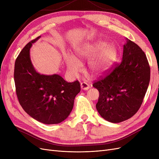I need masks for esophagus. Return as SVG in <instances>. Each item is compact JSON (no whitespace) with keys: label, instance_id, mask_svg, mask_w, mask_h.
Masks as SVG:
<instances>
[{"label":"esophagus","instance_id":"34e87169","mask_svg":"<svg viewBox=\"0 0 159 159\" xmlns=\"http://www.w3.org/2000/svg\"><path fill=\"white\" fill-rule=\"evenodd\" d=\"M81 88L84 90H88L89 89V85L85 82L81 83Z\"/></svg>","mask_w":159,"mask_h":159}]
</instances>
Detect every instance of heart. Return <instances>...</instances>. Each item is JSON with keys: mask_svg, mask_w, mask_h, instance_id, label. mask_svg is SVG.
I'll list each match as a JSON object with an SVG mask.
<instances>
[{"mask_svg": "<svg viewBox=\"0 0 159 159\" xmlns=\"http://www.w3.org/2000/svg\"><path fill=\"white\" fill-rule=\"evenodd\" d=\"M116 48L112 44H107L104 40H97L81 46L75 50L76 57L67 54L65 60L67 68L71 74H77L81 70V64L79 61L89 60V68L93 74L103 73L108 70L116 56Z\"/></svg>", "mask_w": 159, "mask_h": 159, "instance_id": "1", "label": "heart"}]
</instances>
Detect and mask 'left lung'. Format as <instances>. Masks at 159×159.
I'll list each match as a JSON object with an SVG mask.
<instances>
[{
    "mask_svg": "<svg viewBox=\"0 0 159 159\" xmlns=\"http://www.w3.org/2000/svg\"><path fill=\"white\" fill-rule=\"evenodd\" d=\"M150 75L145 52L127 38L122 61L93 84L99 92L96 109L101 116L113 123L133 117L143 103Z\"/></svg>",
    "mask_w": 159,
    "mask_h": 159,
    "instance_id": "1",
    "label": "left lung"
}]
</instances>
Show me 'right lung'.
Listing matches in <instances>:
<instances>
[{
	"mask_svg": "<svg viewBox=\"0 0 159 159\" xmlns=\"http://www.w3.org/2000/svg\"><path fill=\"white\" fill-rule=\"evenodd\" d=\"M40 38L28 43L16 60V93L22 107L30 117L44 124H57L70 114L74 99L81 90L80 84L78 80L67 82L57 74L43 75L35 70L30 49Z\"/></svg>",
	"mask_w": 159,
	"mask_h": 159,
	"instance_id": "right-lung-1",
	"label": "right lung"
}]
</instances>
